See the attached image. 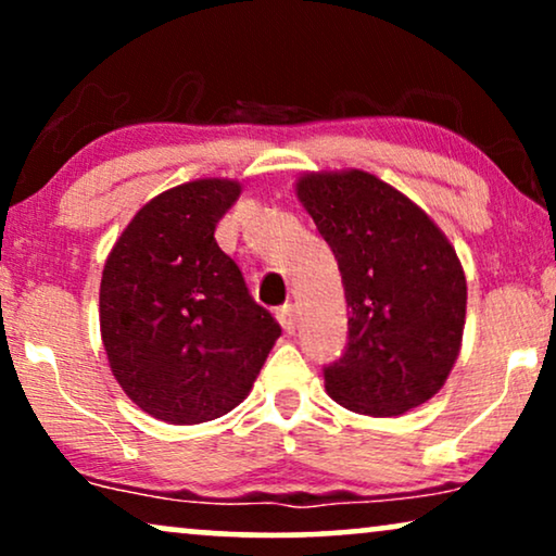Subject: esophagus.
Segmentation results:
<instances>
[{
	"label": "esophagus",
	"instance_id": "esophagus-1",
	"mask_svg": "<svg viewBox=\"0 0 556 556\" xmlns=\"http://www.w3.org/2000/svg\"><path fill=\"white\" fill-rule=\"evenodd\" d=\"M276 316H278V321H280V326H283L286 333H293L295 326H299V321H295V306H293V303H286L283 308H278Z\"/></svg>",
	"mask_w": 556,
	"mask_h": 556
}]
</instances>
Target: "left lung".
<instances>
[{
    "label": "left lung",
    "mask_w": 556,
    "mask_h": 556,
    "mask_svg": "<svg viewBox=\"0 0 556 556\" xmlns=\"http://www.w3.org/2000/svg\"><path fill=\"white\" fill-rule=\"evenodd\" d=\"M295 197L339 263L349 344L326 392L369 417L405 415L443 390L466 329V273L428 212L364 169L303 172Z\"/></svg>",
    "instance_id": "1"
}]
</instances>
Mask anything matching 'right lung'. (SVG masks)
<instances>
[{
    "instance_id": "1",
    "label": "right lung",
    "mask_w": 556,
    "mask_h": 556,
    "mask_svg": "<svg viewBox=\"0 0 556 556\" xmlns=\"http://www.w3.org/2000/svg\"><path fill=\"white\" fill-rule=\"evenodd\" d=\"M240 192L227 177L166 189L105 257L98 314L109 367L162 422L200 425L238 407L280 337L215 240Z\"/></svg>"
}]
</instances>
